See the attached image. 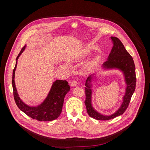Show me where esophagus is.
Returning <instances> with one entry per match:
<instances>
[{
	"instance_id": "obj_1",
	"label": "esophagus",
	"mask_w": 150,
	"mask_h": 150,
	"mask_svg": "<svg viewBox=\"0 0 150 150\" xmlns=\"http://www.w3.org/2000/svg\"><path fill=\"white\" fill-rule=\"evenodd\" d=\"M71 85L72 87H76V85H77V82H76V81H75V80H73V81L71 82Z\"/></svg>"
}]
</instances>
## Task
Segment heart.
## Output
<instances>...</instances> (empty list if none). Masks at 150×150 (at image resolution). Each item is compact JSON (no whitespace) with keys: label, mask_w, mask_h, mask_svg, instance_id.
<instances>
[{"label":"heart","mask_w":150,"mask_h":150,"mask_svg":"<svg viewBox=\"0 0 150 150\" xmlns=\"http://www.w3.org/2000/svg\"><path fill=\"white\" fill-rule=\"evenodd\" d=\"M91 54V52L89 49H85L77 53V54L72 59L73 62H79L82 59L87 57ZM100 58V56L97 55L90 61L85 63L82 67V69L85 72H90L93 71L98 65V62Z\"/></svg>","instance_id":"1"}]
</instances>
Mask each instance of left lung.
Segmentation results:
<instances>
[{"instance_id": "1", "label": "left lung", "mask_w": 150, "mask_h": 150, "mask_svg": "<svg viewBox=\"0 0 150 150\" xmlns=\"http://www.w3.org/2000/svg\"><path fill=\"white\" fill-rule=\"evenodd\" d=\"M113 42V46L109 56L108 59L103 64V68L104 69L117 68L121 70L124 74L126 88L125 95L123 98V102L120 108L113 114L110 116H105L97 112L92 106L91 94L92 90L90 82L93 78V75H90L85 82V101L87 111L88 115L96 119L101 120H108L122 115L127 109L130 103L132 94H134L136 86V74L135 67L132 57L125 49L121 41L117 37H111Z\"/></svg>"}]
</instances>
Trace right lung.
Returning a JSON list of instances; mask_svg holds the SVG:
<instances>
[{
  "instance_id": "1",
  "label": "right lung",
  "mask_w": 150,
  "mask_h": 150,
  "mask_svg": "<svg viewBox=\"0 0 150 150\" xmlns=\"http://www.w3.org/2000/svg\"><path fill=\"white\" fill-rule=\"evenodd\" d=\"M25 46L21 49L16 57L15 67L12 74V88L14 100L18 108L32 119L38 121L48 122L57 119L60 115L64 98L70 90L68 82L66 80H56L52 85L50 92L45 100L37 107H31L21 100L18 94L15 83V72L17 66V60L23 52Z\"/></svg>"
}]
</instances>
